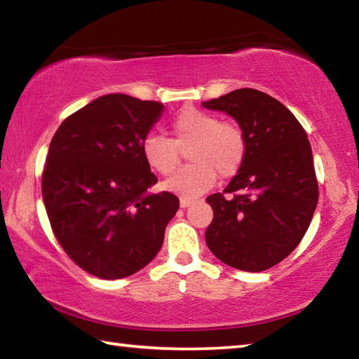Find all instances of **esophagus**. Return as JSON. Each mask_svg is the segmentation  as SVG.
<instances>
[{
    "mask_svg": "<svg viewBox=\"0 0 359 359\" xmlns=\"http://www.w3.org/2000/svg\"><path fill=\"white\" fill-rule=\"evenodd\" d=\"M191 204H193L191 199H188V198H180V208H182V209H187V208H190Z\"/></svg>",
    "mask_w": 359,
    "mask_h": 359,
    "instance_id": "obj_1",
    "label": "esophagus"
}]
</instances>
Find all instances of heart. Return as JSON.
I'll list each match as a JSON object with an SVG mask.
<instances>
[{"instance_id": "1", "label": "heart", "mask_w": 359, "mask_h": 359, "mask_svg": "<svg viewBox=\"0 0 359 359\" xmlns=\"http://www.w3.org/2000/svg\"><path fill=\"white\" fill-rule=\"evenodd\" d=\"M174 139L150 133L142 141L147 165L169 175L180 165L182 150H188L191 165L163 182L168 191L182 198H196L215 185L217 175L229 179L239 172L247 155V141L238 125L220 121L215 114L187 107L172 120Z\"/></svg>"}]
</instances>
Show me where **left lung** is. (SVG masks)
Here are the masks:
<instances>
[{
    "instance_id": "1",
    "label": "left lung",
    "mask_w": 359,
    "mask_h": 359,
    "mask_svg": "<svg viewBox=\"0 0 359 359\" xmlns=\"http://www.w3.org/2000/svg\"><path fill=\"white\" fill-rule=\"evenodd\" d=\"M233 117L247 141L244 165L223 193L205 199L214 220L205 244L224 264L259 272L294 250L318 201L312 147L299 121L280 101L239 88L204 101Z\"/></svg>"
}]
</instances>
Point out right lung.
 <instances>
[{"mask_svg": "<svg viewBox=\"0 0 359 359\" xmlns=\"http://www.w3.org/2000/svg\"><path fill=\"white\" fill-rule=\"evenodd\" d=\"M163 111L156 101L104 95L69 115L52 137L42 199L60 245L88 274L128 277L160 252L179 199L149 191L158 179L142 141Z\"/></svg>", "mask_w": 359, "mask_h": 359, "instance_id": "obj_1", "label": "right lung"}]
</instances>
